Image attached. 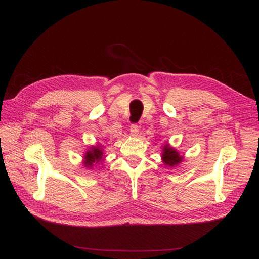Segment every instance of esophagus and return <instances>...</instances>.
Returning a JSON list of instances; mask_svg holds the SVG:
<instances>
[{
	"mask_svg": "<svg viewBox=\"0 0 259 259\" xmlns=\"http://www.w3.org/2000/svg\"><path fill=\"white\" fill-rule=\"evenodd\" d=\"M130 133H131V136H134V137H137L138 134H139L138 125L137 124H131L130 125Z\"/></svg>",
	"mask_w": 259,
	"mask_h": 259,
	"instance_id": "34e87169",
	"label": "esophagus"
}]
</instances>
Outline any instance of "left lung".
Instances as JSON below:
<instances>
[{"label": "left lung", "mask_w": 259, "mask_h": 259, "mask_svg": "<svg viewBox=\"0 0 259 259\" xmlns=\"http://www.w3.org/2000/svg\"><path fill=\"white\" fill-rule=\"evenodd\" d=\"M161 156L163 163L169 166H176L183 161V156L176 151V148L171 147L169 144H165L164 145Z\"/></svg>", "instance_id": "obj_1"}]
</instances>
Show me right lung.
Instances as JSON below:
<instances>
[{"label": "right lung", "instance_id": "add662e5", "mask_svg": "<svg viewBox=\"0 0 259 259\" xmlns=\"http://www.w3.org/2000/svg\"><path fill=\"white\" fill-rule=\"evenodd\" d=\"M83 163L87 168H93L94 164L99 163L100 161L104 160V151L100 145L91 146L89 150L85 152L84 156H83Z\"/></svg>", "mask_w": 259, "mask_h": 259}]
</instances>
